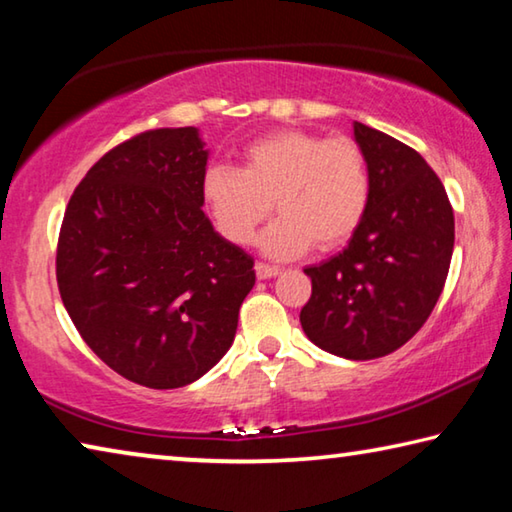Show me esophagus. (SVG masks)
I'll use <instances>...</instances> for the list:
<instances>
[{"mask_svg":"<svg viewBox=\"0 0 512 512\" xmlns=\"http://www.w3.org/2000/svg\"><path fill=\"white\" fill-rule=\"evenodd\" d=\"M280 271H282L280 266H271V264H264V262L255 264V273H257L259 280H268V277L280 275Z\"/></svg>","mask_w":512,"mask_h":512,"instance_id":"1","label":"esophagus"}]
</instances>
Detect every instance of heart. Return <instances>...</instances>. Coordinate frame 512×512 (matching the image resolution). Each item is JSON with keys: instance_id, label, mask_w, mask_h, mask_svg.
Here are the masks:
<instances>
[{"instance_id": "1", "label": "heart", "mask_w": 512, "mask_h": 512, "mask_svg": "<svg viewBox=\"0 0 512 512\" xmlns=\"http://www.w3.org/2000/svg\"><path fill=\"white\" fill-rule=\"evenodd\" d=\"M201 196L216 230L232 244H250L273 210L280 216L262 232L264 253L289 259L318 246H343L359 230L370 203V171L350 137L284 128L248 142L241 169L212 164Z\"/></svg>"}]
</instances>
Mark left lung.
I'll use <instances>...</instances> for the list:
<instances>
[{
	"label": "left lung",
	"mask_w": 512,
	"mask_h": 512,
	"mask_svg": "<svg viewBox=\"0 0 512 512\" xmlns=\"http://www.w3.org/2000/svg\"><path fill=\"white\" fill-rule=\"evenodd\" d=\"M370 171V203L348 248L305 268L311 298L305 334L336 357L368 361L395 352L427 323L454 250V210L422 155L354 121Z\"/></svg>",
	"instance_id": "1"
}]
</instances>
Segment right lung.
<instances>
[{
    "label": "right lung",
    "mask_w": 512,
    "mask_h": 512,
    "mask_svg": "<svg viewBox=\"0 0 512 512\" xmlns=\"http://www.w3.org/2000/svg\"><path fill=\"white\" fill-rule=\"evenodd\" d=\"M196 128H153L110 149L76 185L58 232L56 280L90 350L128 381L167 391L232 345L253 257L203 212Z\"/></svg>",
    "instance_id": "1"
}]
</instances>
